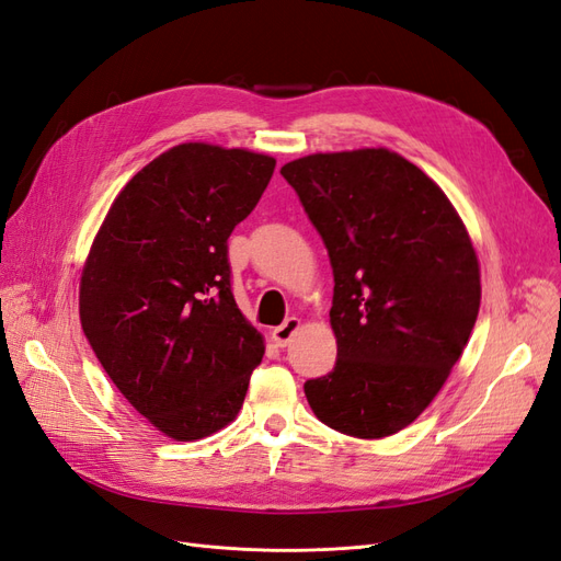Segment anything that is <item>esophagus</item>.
<instances>
[{
	"mask_svg": "<svg viewBox=\"0 0 561 561\" xmlns=\"http://www.w3.org/2000/svg\"><path fill=\"white\" fill-rule=\"evenodd\" d=\"M297 330H299V318H285L283 325L274 328L271 336H274V342L278 346H287V344H290V339L297 334Z\"/></svg>",
	"mask_w": 561,
	"mask_h": 561,
	"instance_id": "34e87169",
	"label": "esophagus"
}]
</instances>
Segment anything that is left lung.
<instances>
[{
    "instance_id": "obj_1",
    "label": "left lung",
    "mask_w": 561,
    "mask_h": 561,
    "mask_svg": "<svg viewBox=\"0 0 561 561\" xmlns=\"http://www.w3.org/2000/svg\"><path fill=\"white\" fill-rule=\"evenodd\" d=\"M328 248L336 363L304 393L325 426L363 439L402 431L461 358L480 311V264L445 192L388 149L285 163Z\"/></svg>"
}]
</instances>
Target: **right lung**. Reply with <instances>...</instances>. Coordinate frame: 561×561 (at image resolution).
I'll return each instance as SVG.
<instances>
[{
  "label": "right lung",
  "mask_w": 561,
  "mask_h": 561,
  "mask_svg": "<svg viewBox=\"0 0 561 561\" xmlns=\"http://www.w3.org/2000/svg\"><path fill=\"white\" fill-rule=\"evenodd\" d=\"M276 159L186 142L135 175L100 227L79 287L81 328L107 377L180 443L239 414L264 342L231 293L229 236Z\"/></svg>",
  "instance_id": "add662e5"
}]
</instances>
